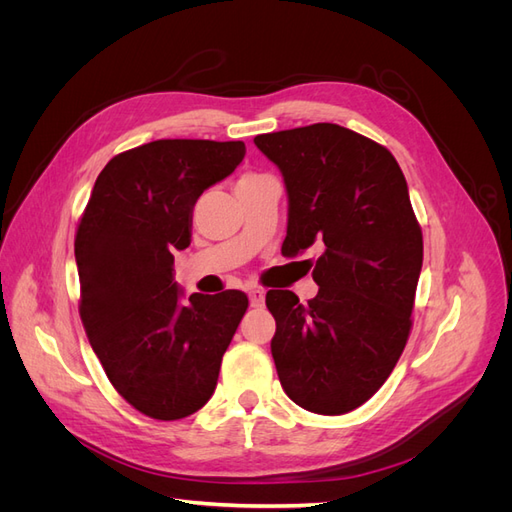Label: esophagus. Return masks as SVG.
Returning <instances> with one entry per match:
<instances>
[{
	"mask_svg": "<svg viewBox=\"0 0 512 512\" xmlns=\"http://www.w3.org/2000/svg\"><path fill=\"white\" fill-rule=\"evenodd\" d=\"M262 303H265V290L250 288V305L252 307H262Z\"/></svg>",
	"mask_w": 512,
	"mask_h": 512,
	"instance_id": "34e87169",
	"label": "esophagus"
}]
</instances>
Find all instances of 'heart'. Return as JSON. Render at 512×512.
I'll return each instance as SVG.
<instances>
[{"instance_id":"1","label":"heart","mask_w":512,"mask_h":512,"mask_svg":"<svg viewBox=\"0 0 512 512\" xmlns=\"http://www.w3.org/2000/svg\"><path fill=\"white\" fill-rule=\"evenodd\" d=\"M256 175H245V177H241V181L239 183H243V181H250V179H254Z\"/></svg>"}]
</instances>
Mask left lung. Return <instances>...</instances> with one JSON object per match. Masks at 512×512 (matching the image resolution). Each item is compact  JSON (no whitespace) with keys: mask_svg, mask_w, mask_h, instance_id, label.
I'll return each instance as SVG.
<instances>
[{"mask_svg":"<svg viewBox=\"0 0 512 512\" xmlns=\"http://www.w3.org/2000/svg\"><path fill=\"white\" fill-rule=\"evenodd\" d=\"M288 194L282 252L316 245L318 294L269 290L282 389L316 414H346L391 376L410 335L423 235L389 149L337 123L260 134Z\"/></svg>","mask_w":512,"mask_h":512,"instance_id":"1","label":"left lung"}]
</instances>
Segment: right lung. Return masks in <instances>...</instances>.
Masks as SVG:
<instances>
[{"instance_id":"add662e5","label":"right lung","mask_w":512,"mask_h":512,"mask_svg":"<svg viewBox=\"0 0 512 512\" xmlns=\"http://www.w3.org/2000/svg\"><path fill=\"white\" fill-rule=\"evenodd\" d=\"M245 158L241 141L162 138L123 151L96 179L74 241L81 318L119 395L158 421L203 408L247 309L241 290L190 294L175 252L192 241L196 200Z\"/></svg>"}]
</instances>
